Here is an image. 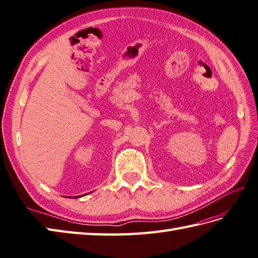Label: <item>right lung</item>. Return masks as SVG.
<instances>
[{
    "mask_svg": "<svg viewBox=\"0 0 258 258\" xmlns=\"http://www.w3.org/2000/svg\"><path fill=\"white\" fill-rule=\"evenodd\" d=\"M74 198H75V197H74ZM76 198H77V197H76Z\"/></svg>",
    "mask_w": 258,
    "mask_h": 258,
    "instance_id": "1",
    "label": "right lung"
}]
</instances>
